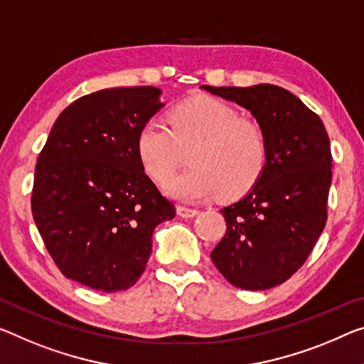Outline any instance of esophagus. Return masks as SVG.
Masks as SVG:
<instances>
[{
	"instance_id": "esophagus-1",
	"label": "esophagus",
	"mask_w": 364,
	"mask_h": 364,
	"mask_svg": "<svg viewBox=\"0 0 364 364\" xmlns=\"http://www.w3.org/2000/svg\"><path fill=\"white\" fill-rule=\"evenodd\" d=\"M177 215L181 218H195L198 215L197 210H192V208H186V206H177Z\"/></svg>"
}]
</instances>
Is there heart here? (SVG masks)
Returning <instances> with one entry per match:
<instances>
[{
    "label": "heart",
    "instance_id": "obj_1",
    "mask_svg": "<svg viewBox=\"0 0 364 364\" xmlns=\"http://www.w3.org/2000/svg\"><path fill=\"white\" fill-rule=\"evenodd\" d=\"M171 128L149 119L136 133V156L156 183L166 182L188 148L190 166L166 183L169 197L197 203L223 192L231 200L247 193L264 176L268 161L267 136L254 120L236 107L210 96L183 100L169 114Z\"/></svg>",
    "mask_w": 364,
    "mask_h": 364
}]
</instances>
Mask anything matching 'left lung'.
<instances>
[{"mask_svg":"<svg viewBox=\"0 0 364 364\" xmlns=\"http://www.w3.org/2000/svg\"><path fill=\"white\" fill-rule=\"evenodd\" d=\"M201 89L249 110L268 144L260 181L221 210L228 229L211 260L234 287L273 288L304 264L326 226L332 183L326 127L303 100L275 85Z\"/></svg>","mask_w":364,"mask_h":364,"instance_id":"8db88e82","label":"left lung"}]
</instances>
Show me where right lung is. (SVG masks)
I'll use <instances>...</instances> for the list:
<instances>
[{
    "label": "right lung",
    "mask_w": 364,
    "mask_h": 364,
    "mask_svg": "<svg viewBox=\"0 0 364 364\" xmlns=\"http://www.w3.org/2000/svg\"><path fill=\"white\" fill-rule=\"evenodd\" d=\"M159 87H112L70 104L38 154L32 215L66 278L112 293L135 284L153 232L176 216L136 156V133L164 107Z\"/></svg>",
    "instance_id": "1"
}]
</instances>
